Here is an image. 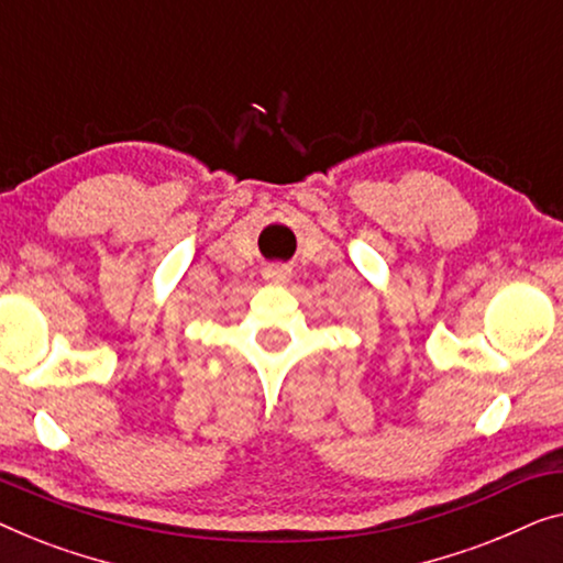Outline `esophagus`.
Listing matches in <instances>:
<instances>
[{"label":"esophagus","mask_w":563,"mask_h":563,"mask_svg":"<svg viewBox=\"0 0 563 563\" xmlns=\"http://www.w3.org/2000/svg\"><path fill=\"white\" fill-rule=\"evenodd\" d=\"M267 278L285 280V278H288V271H285V267H280V265H275V267H271V271H267Z\"/></svg>","instance_id":"esophagus-1"}]
</instances>
